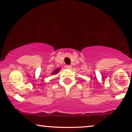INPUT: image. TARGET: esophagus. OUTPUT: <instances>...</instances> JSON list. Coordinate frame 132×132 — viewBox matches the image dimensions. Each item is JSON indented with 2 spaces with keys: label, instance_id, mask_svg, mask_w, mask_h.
<instances>
[{
  "label": "esophagus",
  "instance_id": "34e87169",
  "mask_svg": "<svg viewBox=\"0 0 132 132\" xmlns=\"http://www.w3.org/2000/svg\"><path fill=\"white\" fill-rule=\"evenodd\" d=\"M66 68H67V69H71L72 68V66H71V65H66Z\"/></svg>",
  "mask_w": 132,
  "mask_h": 132
}]
</instances>
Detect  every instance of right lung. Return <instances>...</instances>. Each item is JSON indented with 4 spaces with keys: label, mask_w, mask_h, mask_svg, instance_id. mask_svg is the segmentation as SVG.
<instances>
[{
    "label": "right lung",
    "mask_w": 132,
    "mask_h": 132,
    "mask_svg": "<svg viewBox=\"0 0 132 132\" xmlns=\"http://www.w3.org/2000/svg\"><path fill=\"white\" fill-rule=\"evenodd\" d=\"M59 70H60V68H57V69H55V70L53 72V74H52V75H55V74H57V73H58V72L59 71Z\"/></svg>",
    "instance_id": "obj_1"
}]
</instances>
